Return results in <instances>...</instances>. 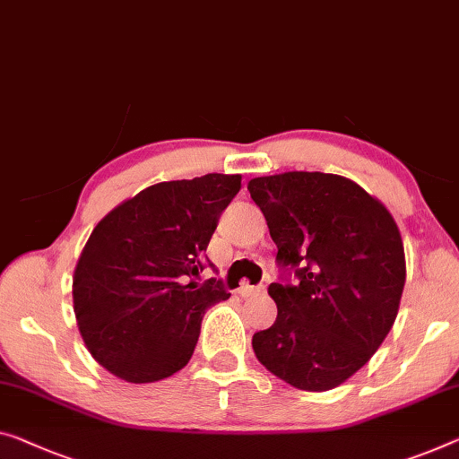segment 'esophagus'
<instances>
[{"mask_svg": "<svg viewBox=\"0 0 459 459\" xmlns=\"http://www.w3.org/2000/svg\"><path fill=\"white\" fill-rule=\"evenodd\" d=\"M264 292H265V286H264V284H259V286L243 284L241 289H238V295H241L243 299H247V297H259V295H264Z\"/></svg>", "mask_w": 459, "mask_h": 459, "instance_id": "34e87169", "label": "esophagus"}]
</instances>
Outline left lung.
Listing matches in <instances>:
<instances>
[{"label": "left lung", "mask_w": 459, "mask_h": 459, "mask_svg": "<svg viewBox=\"0 0 459 459\" xmlns=\"http://www.w3.org/2000/svg\"><path fill=\"white\" fill-rule=\"evenodd\" d=\"M280 268L270 284L278 317L253 333L257 360L305 392L352 377L392 330L406 282L404 245L379 200L340 175L290 170L249 181Z\"/></svg>", "instance_id": "left-lung-1"}]
</instances>
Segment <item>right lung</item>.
<instances>
[{
  "label": "right lung",
  "instance_id": "obj_1",
  "mask_svg": "<svg viewBox=\"0 0 459 459\" xmlns=\"http://www.w3.org/2000/svg\"><path fill=\"white\" fill-rule=\"evenodd\" d=\"M241 175L210 173L142 189L94 227L74 272V313L92 359L115 377L152 383L181 371L204 313L230 295L197 284L218 218Z\"/></svg>",
  "mask_w": 459,
  "mask_h": 459
}]
</instances>
